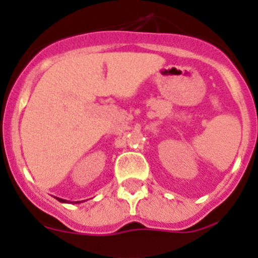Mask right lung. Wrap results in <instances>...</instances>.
<instances>
[{
  "instance_id": "right-lung-1",
  "label": "right lung",
  "mask_w": 258,
  "mask_h": 258,
  "mask_svg": "<svg viewBox=\"0 0 258 258\" xmlns=\"http://www.w3.org/2000/svg\"><path fill=\"white\" fill-rule=\"evenodd\" d=\"M54 198H56L57 201H60V202H62V204H70V201L62 200V198H57V197H54ZM71 204H80V202H78V201H76V202H71Z\"/></svg>"
}]
</instances>
